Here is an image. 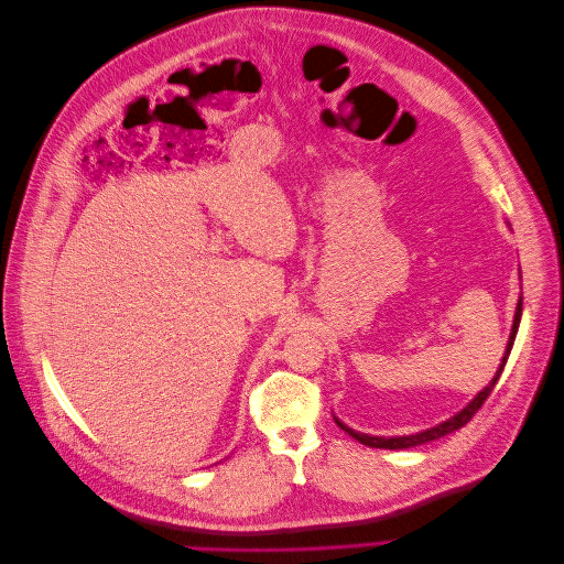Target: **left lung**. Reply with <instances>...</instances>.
<instances>
[{
  "label": "left lung",
  "instance_id": "left-lung-1",
  "mask_svg": "<svg viewBox=\"0 0 564 564\" xmlns=\"http://www.w3.org/2000/svg\"><path fill=\"white\" fill-rule=\"evenodd\" d=\"M521 310H523V299H519L517 314H514V324H512V333H509V341H507V351H505V356H502V362H500V367H498V371H496V377H494L491 383H489L485 390H481V392L470 401V404H468L464 411H459L457 415H452L449 420L441 422L438 426L426 429V432L411 434V436H392V438L369 436V434L354 432L351 426H346V424L339 422L337 417H335V422L344 429V432H346L348 436H354V438L360 441L362 445L383 447V449H406V447H415V445H422V443H429V441H436V438H441V436H447V434H452V432H457V429H462L466 422H470V417L481 409V404H485L487 397L494 392V388H496V383H498V379H500V373H502V369H505V362H507V358H509V351H512V346H514V339H517V333H519V324H521Z\"/></svg>",
  "mask_w": 564,
  "mask_h": 564
}]
</instances>
